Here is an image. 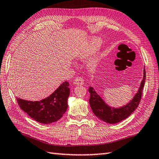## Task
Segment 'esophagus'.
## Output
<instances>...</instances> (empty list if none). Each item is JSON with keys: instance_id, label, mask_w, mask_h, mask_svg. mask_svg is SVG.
I'll list each match as a JSON object with an SVG mask.
<instances>
[{"instance_id": "34e87169", "label": "esophagus", "mask_w": 159, "mask_h": 159, "mask_svg": "<svg viewBox=\"0 0 159 159\" xmlns=\"http://www.w3.org/2000/svg\"><path fill=\"white\" fill-rule=\"evenodd\" d=\"M74 84H76V85H82V84H84V80L81 77H76L74 80Z\"/></svg>"}]
</instances>
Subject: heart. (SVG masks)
<instances>
[{"label":"heart","mask_w":159,"mask_h":159,"mask_svg":"<svg viewBox=\"0 0 159 159\" xmlns=\"http://www.w3.org/2000/svg\"><path fill=\"white\" fill-rule=\"evenodd\" d=\"M101 40L99 39H92L88 45L83 48V49L80 51L79 53V58H84L88 56L89 55L91 54L92 53L96 50L98 47L100 45ZM99 61V57L98 56H93V57L90 58V60L88 61V66L90 68H94L96 66L98 62Z\"/></svg>","instance_id":"1"}]
</instances>
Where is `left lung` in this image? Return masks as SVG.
<instances>
[{"label": "left lung", "instance_id": "obj_1", "mask_svg": "<svg viewBox=\"0 0 159 159\" xmlns=\"http://www.w3.org/2000/svg\"><path fill=\"white\" fill-rule=\"evenodd\" d=\"M146 81L145 67L143 68V79L140 83L138 91L129 102L119 108H114L108 106L104 102L97 92L94 90L93 87H89V92L90 93L89 104L94 114L99 119L106 122L107 123L115 124L125 120L134 112L138 108L141 100L142 91Z\"/></svg>", "mask_w": 159, "mask_h": 159}]
</instances>
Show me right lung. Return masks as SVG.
<instances>
[{
  "instance_id": "1",
  "label": "right lung",
  "mask_w": 159,
  "mask_h": 159,
  "mask_svg": "<svg viewBox=\"0 0 159 159\" xmlns=\"http://www.w3.org/2000/svg\"><path fill=\"white\" fill-rule=\"evenodd\" d=\"M69 83H63L49 97L40 101H28L17 98L20 108L32 119L43 124H50L60 119L68 108Z\"/></svg>"
}]
</instances>
